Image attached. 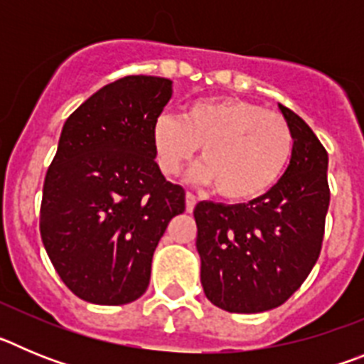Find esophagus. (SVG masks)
Instances as JSON below:
<instances>
[{
	"instance_id": "esophagus-1",
	"label": "esophagus",
	"mask_w": 364,
	"mask_h": 364,
	"mask_svg": "<svg viewBox=\"0 0 364 364\" xmlns=\"http://www.w3.org/2000/svg\"><path fill=\"white\" fill-rule=\"evenodd\" d=\"M195 205H197V197L188 191L186 193V210H188V213H191L195 210Z\"/></svg>"
}]
</instances>
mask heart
Listing matches in <instances>:
<instances>
[{
    "label": "heart",
    "mask_w": 364,
    "mask_h": 364,
    "mask_svg": "<svg viewBox=\"0 0 364 364\" xmlns=\"http://www.w3.org/2000/svg\"><path fill=\"white\" fill-rule=\"evenodd\" d=\"M156 166L178 175L200 147L197 176L233 202L262 197L284 173L294 149L290 125L279 112L231 96L197 100L178 117L162 114L151 131Z\"/></svg>",
    "instance_id": "1"
}]
</instances>
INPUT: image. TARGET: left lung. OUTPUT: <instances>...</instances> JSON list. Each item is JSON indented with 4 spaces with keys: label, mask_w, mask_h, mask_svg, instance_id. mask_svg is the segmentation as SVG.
Wrapping results in <instances>:
<instances>
[{
    "label": "left lung",
    "mask_w": 364,
    "mask_h": 364,
    "mask_svg": "<svg viewBox=\"0 0 364 364\" xmlns=\"http://www.w3.org/2000/svg\"><path fill=\"white\" fill-rule=\"evenodd\" d=\"M294 136L290 166L247 204L198 202L197 252L205 297L231 314L281 306L321 253L330 204L328 153L308 124L279 104Z\"/></svg>",
    "instance_id": "left-lung-1"
}]
</instances>
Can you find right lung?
Instances as JSON below:
<instances>
[{
	"label": "right lung",
	"instance_id": "1",
	"mask_svg": "<svg viewBox=\"0 0 364 364\" xmlns=\"http://www.w3.org/2000/svg\"><path fill=\"white\" fill-rule=\"evenodd\" d=\"M171 95V80L125 76L63 124L45 176L40 231L60 279L83 301L112 306L142 297L159 240L184 213V188L167 182L151 142Z\"/></svg>",
	"mask_w": 364,
	"mask_h": 364
}]
</instances>
